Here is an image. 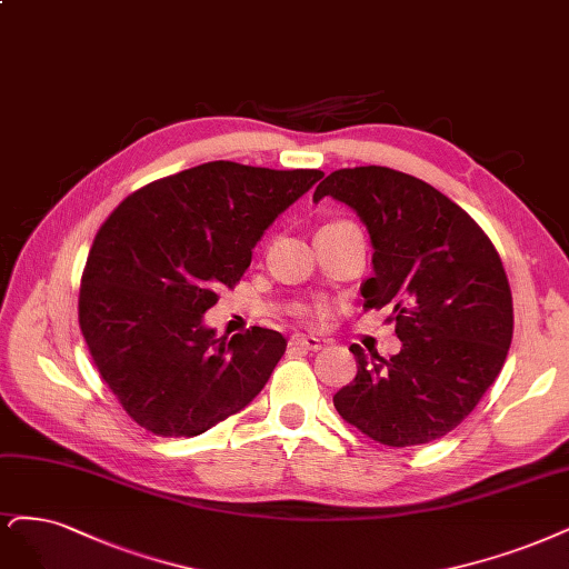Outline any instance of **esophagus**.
Masks as SVG:
<instances>
[{
	"label": "esophagus",
	"mask_w": 569,
	"mask_h": 569,
	"mask_svg": "<svg viewBox=\"0 0 569 569\" xmlns=\"http://www.w3.org/2000/svg\"><path fill=\"white\" fill-rule=\"evenodd\" d=\"M289 346L297 348V350H320L322 341L318 337H306V335H293L289 339Z\"/></svg>",
	"instance_id": "1"
}]
</instances>
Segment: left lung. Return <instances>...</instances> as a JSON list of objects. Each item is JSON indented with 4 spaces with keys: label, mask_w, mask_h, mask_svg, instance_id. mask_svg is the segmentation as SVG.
Returning <instances> with one entry per match:
<instances>
[{
    "label": "left lung",
    "mask_w": 569,
    "mask_h": 569,
    "mask_svg": "<svg viewBox=\"0 0 569 569\" xmlns=\"http://www.w3.org/2000/svg\"><path fill=\"white\" fill-rule=\"evenodd\" d=\"M358 213L375 247L365 308H386L393 358L352 343L358 375L335 396L339 415L388 447L455 430L495 383L513 339V297L499 253L452 200L388 167L331 171L312 200Z\"/></svg>",
    "instance_id": "obj_1"
}]
</instances>
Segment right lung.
Listing matches in <instances>:
<instances>
[{
  "label": "right lung",
  "mask_w": 569,
  "mask_h": 569,
  "mask_svg": "<svg viewBox=\"0 0 569 569\" xmlns=\"http://www.w3.org/2000/svg\"><path fill=\"white\" fill-rule=\"evenodd\" d=\"M322 176L207 162L131 192L106 219L82 276L80 327L136 423L192 438L261 393L287 339L263 327L217 337L202 316L240 282L266 228Z\"/></svg>",
  "instance_id": "obj_1"
}]
</instances>
